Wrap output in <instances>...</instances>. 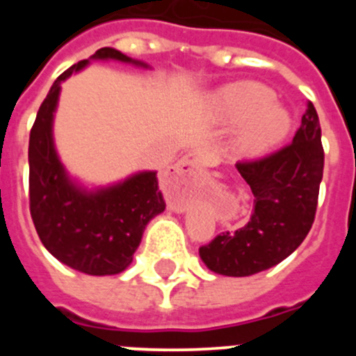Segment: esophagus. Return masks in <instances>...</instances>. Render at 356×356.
Masks as SVG:
<instances>
[{"label": "esophagus", "mask_w": 356, "mask_h": 356, "mask_svg": "<svg viewBox=\"0 0 356 356\" xmlns=\"http://www.w3.org/2000/svg\"><path fill=\"white\" fill-rule=\"evenodd\" d=\"M197 175H200V163L196 160L178 163L165 176V187H168L169 194L175 200L184 201L188 194L193 193Z\"/></svg>", "instance_id": "34e87169"}]
</instances>
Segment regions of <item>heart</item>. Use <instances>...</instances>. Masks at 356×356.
Listing matches in <instances>:
<instances>
[{
	"label": "heart",
	"instance_id": "obj_1",
	"mask_svg": "<svg viewBox=\"0 0 356 356\" xmlns=\"http://www.w3.org/2000/svg\"><path fill=\"white\" fill-rule=\"evenodd\" d=\"M266 85L241 81L228 85L216 96V105L228 122H244L237 135L242 156H260L278 146L291 130V118Z\"/></svg>",
	"mask_w": 356,
	"mask_h": 356
}]
</instances>
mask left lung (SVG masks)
<instances>
[{
    "mask_svg": "<svg viewBox=\"0 0 356 356\" xmlns=\"http://www.w3.org/2000/svg\"><path fill=\"white\" fill-rule=\"evenodd\" d=\"M325 168L321 124L312 103L291 144L257 160L237 162L253 193V212L242 228L222 232L200 248L210 271L250 276L285 260L312 228Z\"/></svg>",
    "mask_w": 356,
    "mask_h": 356,
    "instance_id": "8db88e82",
    "label": "left lung"
}]
</instances>
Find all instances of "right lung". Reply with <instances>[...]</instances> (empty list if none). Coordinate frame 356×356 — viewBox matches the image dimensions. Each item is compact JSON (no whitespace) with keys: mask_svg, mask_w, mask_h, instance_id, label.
Masks as SVG:
<instances>
[{"mask_svg":"<svg viewBox=\"0 0 356 356\" xmlns=\"http://www.w3.org/2000/svg\"><path fill=\"white\" fill-rule=\"evenodd\" d=\"M90 58L147 67L114 48L97 49ZM87 64L81 60L62 72L37 112L28 146L30 213L40 242L56 260L85 275H119L134 260L147 222L165 210V201L155 171L97 191H85L65 172L53 144V114L62 81Z\"/></svg>","mask_w":356,"mask_h":356,"instance_id":"right-lung-1","label":"right lung"}]
</instances>
